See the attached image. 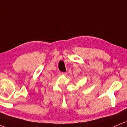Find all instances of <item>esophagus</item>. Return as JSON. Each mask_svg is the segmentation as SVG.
<instances>
[{
  "instance_id": "esophagus-1",
  "label": "esophagus",
  "mask_w": 127,
  "mask_h": 127,
  "mask_svg": "<svg viewBox=\"0 0 127 127\" xmlns=\"http://www.w3.org/2000/svg\"><path fill=\"white\" fill-rule=\"evenodd\" d=\"M62 74L63 75H65V76L67 75V73L66 72H62Z\"/></svg>"
}]
</instances>
